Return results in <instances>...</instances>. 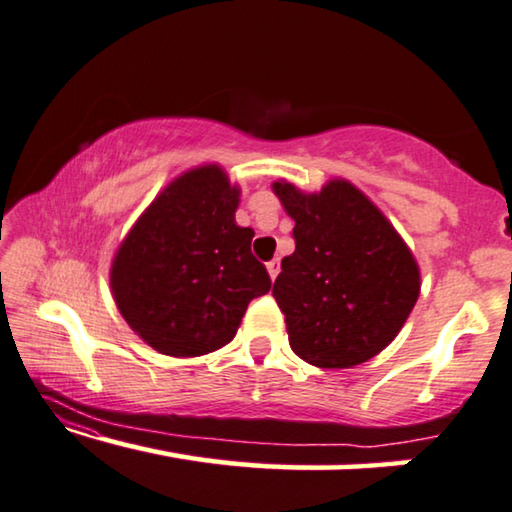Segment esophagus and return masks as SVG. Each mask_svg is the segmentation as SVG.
Returning <instances> with one entry per match:
<instances>
[{
    "label": "esophagus",
    "mask_w": 512,
    "mask_h": 512,
    "mask_svg": "<svg viewBox=\"0 0 512 512\" xmlns=\"http://www.w3.org/2000/svg\"><path fill=\"white\" fill-rule=\"evenodd\" d=\"M266 269H269V276H271V280H276V278H278V273H280V259H271V262L266 264Z\"/></svg>",
    "instance_id": "esophagus-1"
}]
</instances>
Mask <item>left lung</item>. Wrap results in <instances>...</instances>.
Instances as JSON below:
<instances>
[{
  "mask_svg": "<svg viewBox=\"0 0 512 512\" xmlns=\"http://www.w3.org/2000/svg\"><path fill=\"white\" fill-rule=\"evenodd\" d=\"M294 220V253L273 285L289 347L317 368H352L391 345L414 310V255L381 211L347 181L303 195L273 186Z\"/></svg>",
  "mask_w": 512,
  "mask_h": 512,
  "instance_id": "left-lung-1",
  "label": "left lung"
}]
</instances>
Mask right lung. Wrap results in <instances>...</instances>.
<instances>
[{
	"mask_svg": "<svg viewBox=\"0 0 512 512\" xmlns=\"http://www.w3.org/2000/svg\"><path fill=\"white\" fill-rule=\"evenodd\" d=\"M239 190L216 165L170 183L121 243L112 264L119 312L167 356L225 347L248 303L271 289L250 253L255 232L234 223Z\"/></svg>",
	"mask_w": 512,
	"mask_h": 512,
	"instance_id": "right-lung-1",
	"label": "right lung"
}]
</instances>
